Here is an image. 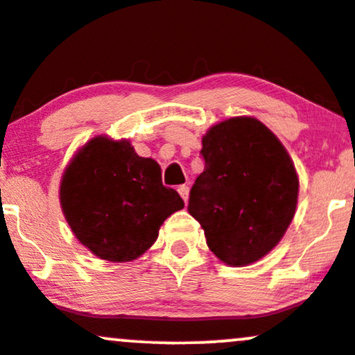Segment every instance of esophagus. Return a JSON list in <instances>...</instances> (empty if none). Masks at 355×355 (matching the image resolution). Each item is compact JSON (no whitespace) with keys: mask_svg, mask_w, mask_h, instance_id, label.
I'll return each mask as SVG.
<instances>
[{"mask_svg":"<svg viewBox=\"0 0 355 355\" xmlns=\"http://www.w3.org/2000/svg\"><path fill=\"white\" fill-rule=\"evenodd\" d=\"M178 193L181 194V198L184 199V202H187V198H189V187H187L186 184L184 186H179L178 187Z\"/></svg>","mask_w":355,"mask_h":355,"instance_id":"obj_1","label":"esophagus"}]
</instances>
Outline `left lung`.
Returning <instances> with one entry per match:
<instances>
[{"label":"left lung","instance_id":"left-lung-1","mask_svg":"<svg viewBox=\"0 0 355 355\" xmlns=\"http://www.w3.org/2000/svg\"><path fill=\"white\" fill-rule=\"evenodd\" d=\"M204 171L187 211L209 249L229 266L252 264L276 248L297 206L299 179L286 148L249 116L212 126L202 137Z\"/></svg>","mask_w":355,"mask_h":355}]
</instances>
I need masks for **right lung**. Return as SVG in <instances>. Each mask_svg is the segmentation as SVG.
<instances>
[{
  "instance_id": "obj_1",
  "label": "right lung",
  "mask_w": 355,
  "mask_h": 355,
  "mask_svg": "<svg viewBox=\"0 0 355 355\" xmlns=\"http://www.w3.org/2000/svg\"><path fill=\"white\" fill-rule=\"evenodd\" d=\"M60 202L79 243L111 262L137 259L161 224L184 207L176 191L162 186L156 161L137 156L129 141L106 136L87 141L71 159Z\"/></svg>"
}]
</instances>
